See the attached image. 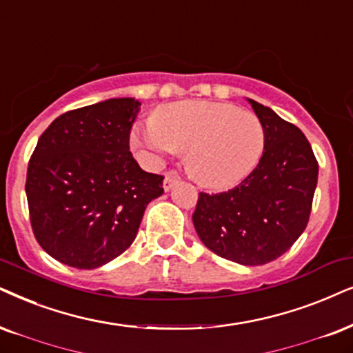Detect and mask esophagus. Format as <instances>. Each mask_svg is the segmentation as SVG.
Returning a JSON list of instances; mask_svg holds the SVG:
<instances>
[{"mask_svg":"<svg viewBox=\"0 0 353 353\" xmlns=\"http://www.w3.org/2000/svg\"><path fill=\"white\" fill-rule=\"evenodd\" d=\"M179 181V174H177L176 171H169L166 176H164V181H163V187L164 190H171L172 185L176 184V182Z\"/></svg>","mask_w":353,"mask_h":353,"instance_id":"34e87169","label":"esophagus"}]
</instances>
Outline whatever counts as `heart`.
<instances>
[{
    "label": "heart",
    "mask_w": 353,
    "mask_h": 353,
    "mask_svg": "<svg viewBox=\"0 0 353 353\" xmlns=\"http://www.w3.org/2000/svg\"><path fill=\"white\" fill-rule=\"evenodd\" d=\"M133 148L150 161L185 153L192 179L210 189L239 184L261 161L264 125L256 114L228 102L181 101L154 110L153 120L133 127Z\"/></svg>",
    "instance_id": "obj_1"
}]
</instances>
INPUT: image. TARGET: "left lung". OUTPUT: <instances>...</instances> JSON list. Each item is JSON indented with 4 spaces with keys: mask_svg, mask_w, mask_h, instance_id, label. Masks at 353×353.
Returning a JSON list of instances; mask_svg holds the SVG:
<instances>
[{
    "mask_svg": "<svg viewBox=\"0 0 353 353\" xmlns=\"http://www.w3.org/2000/svg\"><path fill=\"white\" fill-rule=\"evenodd\" d=\"M248 101L265 130L261 161L234 189L200 192L192 221L216 256L262 265L287 252L305 231L318 184V161L300 128L269 107Z\"/></svg>",
    "mask_w": 353,
    "mask_h": 353,
    "instance_id": "obj_1",
    "label": "left lung"
}]
</instances>
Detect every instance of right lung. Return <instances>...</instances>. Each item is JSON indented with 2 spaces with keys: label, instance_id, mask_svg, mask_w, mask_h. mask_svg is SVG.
Listing matches in <instances>:
<instances>
[{
  "label": "right lung",
  "instance_id": "add662e5",
  "mask_svg": "<svg viewBox=\"0 0 353 353\" xmlns=\"http://www.w3.org/2000/svg\"><path fill=\"white\" fill-rule=\"evenodd\" d=\"M141 102L107 99L61 114L30 156L26 194L37 243L61 264L96 269L137 238L145 208L163 195V176L130 153Z\"/></svg>",
  "mask_w": 353,
  "mask_h": 353
}]
</instances>
